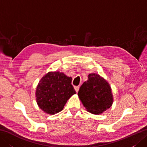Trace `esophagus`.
<instances>
[{
	"mask_svg": "<svg viewBox=\"0 0 147 147\" xmlns=\"http://www.w3.org/2000/svg\"><path fill=\"white\" fill-rule=\"evenodd\" d=\"M79 88H80V86H74V89H75L76 92H78Z\"/></svg>",
	"mask_w": 147,
	"mask_h": 147,
	"instance_id": "34e87169",
	"label": "esophagus"
}]
</instances>
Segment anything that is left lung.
Returning <instances> with one entry per match:
<instances>
[{"label": "left lung", "instance_id": "obj_1", "mask_svg": "<svg viewBox=\"0 0 147 147\" xmlns=\"http://www.w3.org/2000/svg\"><path fill=\"white\" fill-rule=\"evenodd\" d=\"M78 96L89 112L99 114L110 108L113 102L111 86L98 74H90L79 90Z\"/></svg>", "mask_w": 147, "mask_h": 147}]
</instances>
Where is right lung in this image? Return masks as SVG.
Returning a JSON list of instances; mask_svg holds the SVG:
<instances>
[{
	"label": "right lung",
	"mask_w": 147,
	"mask_h": 147,
	"mask_svg": "<svg viewBox=\"0 0 147 147\" xmlns=\"http://www.w3.org/2000/svg\"><path fill=\"white\" fill-rule=\"evenodd\" d=\"M72 78L63 73L50 72L40 81L36 90L39 107L49 114L61 111L67 100L75 94L71 84Z\"/></svg>",
	"instance_id": "add662e5"
}]
</instances>
